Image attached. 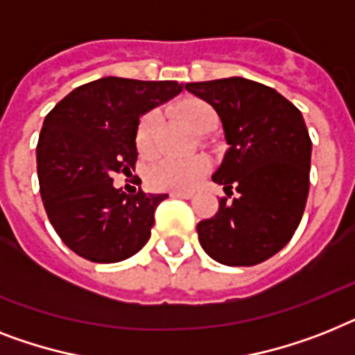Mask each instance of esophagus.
Wrapping results in <instances>:
<instances>
[{"label": "esophagus", "instance_id": "1", "mask_svg": "<svg viewBox=\"0 0 355 355\" xmlns=\"http://www.w3.org/2000/svg\"><path fill=\"white\" fill-rule=\"evenodd\" d=\"M169 197L173 198H193L191 191H171L169 193Z\"/></svg>", "mask_w": 355, "mask_h": 355}]
</instances>
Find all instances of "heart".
I'll use <instances>...</instances> for the list:
<instances>
[{"label": "heart", "instance_id": "1", "mask_svg": "<svg viewBox=\"0 0 355 355\" xmlns=\"http://www.w3.org/2000/svg\"><path fill=\"white\" fill-rule=\"evenodd\" d=\"M173 111L186 125L197 132H207L217 125V112L215 109L197 96L182 98L173 105ZM158 114L155 111L146 112L137 123L135 131V146L137 151L144 157H149L155 149V137H157ZM209 169L206 157H191L184 160L164 158L149 169V184L157 189H175V191H189L200 182Z\"/></svg>", "mask_w": 355, "mask_h": 355}]
</instances>
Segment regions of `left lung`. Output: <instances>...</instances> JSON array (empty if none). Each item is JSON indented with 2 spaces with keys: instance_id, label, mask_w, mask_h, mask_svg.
<instances>
[{
  "instance_id": "left-lung-1",
  "label": "left lung",
  "mask_w": 355,
  "mask_h": 355,
  "mask_svg": "<svg viewBox=\"0 0 355 355\" xmlns=\"http://www.w3.org/2000/svg\"><path fill=\"white\" fill-rule=\"evenodd\" d=\"M223 122L230 149L213 182L215 217L197 224L204 252L226 266H255L290 243L310 187L312 140L302 114L275 89L246 78L186 83Z\"/></svg>"
}]
</instances>
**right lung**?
<instances>
[{
    "instance_id": "1",
    "label": "right lung",
    "mask_w": 355,
    "mask_h": 355,
    "mask_svg": "<svg viewBox=\"0 0 355 355\" xmlns=\"http://www.w3.org/2000/svg\"><path fill=\"white\" fill-rule=\"evenodd\" d=\"M182 91V83L107 76L80 85L45 116L36 148L37 180L47 217L76 255L118 262L151 237L155 209L168 195L112 186L131 175L140 114Z\"/></svg>"
}]
</instances>
